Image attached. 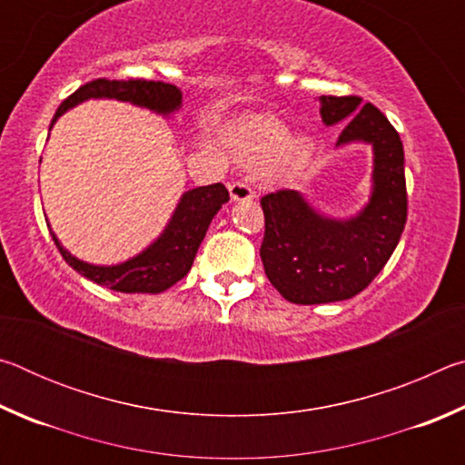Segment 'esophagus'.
I'll return each mask as SVG.
<instances>
[{
	"mask_svg": "<svg viewBox=\"0 0 465 465\" xmlns=\"http://www.w3.org/2000/svg\"><path fill=\"white\" fill-rule=\"evenodd\" d=\"M230 196L232 201H252L256 194L250 188V184L242 183V180H235V183L230 184Z\"/></svg>",
	"mask_w": 465,
	"mask_h": 465,
	"instance_id": "1",
	"label": "esophagus"
}]
</instances>
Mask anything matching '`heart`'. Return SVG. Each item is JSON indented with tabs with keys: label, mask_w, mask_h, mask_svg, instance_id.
Returning a JSON list of instances; mask_svg holds the SVG:
<instances>
[{
	"label": "heart",
	"mask_w": 465,
	"mask_h": 465,
	"mask_svg": "<svg viewBox=\"0 0 465 465\" xmlns=\"http://www.w3.org/2000/svg\"><path fill=\"white\" fill-rule=\"evenodd\" d=\"M312 153V143L305 137H289L285 124L274 119L250 123L238 139V155L250 166L271 162L272 172L289 174L302 168Z\"/></svg>",
	"instance_id": "b5f03b06"
}]
</instances>
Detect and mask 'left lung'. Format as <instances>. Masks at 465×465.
Segmentation results:
<instances>
[{
	"label": "left lung",
	"instance_id": "left-lung-1",
	"mask_svg": "<svg viewBox=\"0 0 465 465\" xmlns=\"http://www.w3.org/2000/svg\"><path fill=\"white\" fill-rule=\"evenodd\" d=\"M320 114L328 127L347 121L336 145H373V191L365 209L342 222L320 215L289 188L261 199L264 272L287 302L299 305L361 293L390 261L408 213L404 147L381 110L361 106L359 96H322Z\"/></svg>",
	"mask_w": 465,
	"mask_h": 465
}]
</instances>
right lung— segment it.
Here are the masks:
<instances>
[{"label": "right lung", "instance_id": "right-lung-1", "mask_svg": "<svg viewBox=\"0 0 465 465\" xmlns=\"http://www.w3.org/2000/svg\"><path fill=\"white\" fill-rule=\"evenodd\" d=\"M90 98H114L131 102V104L149 108L160 114L174 113L183 104V92L172 84L133 80V77L131 80L98 77V80L84 84L72 96L63 100L53 116V123L65 110ZM227 201H230V193H227V188L222 183L199 186L184 193L160 238L141 252V254L114 266H96L84 262L61 246L57 235L53 232L51 235L61 256L65 258V262L80 272L82 277L108 289L121 291V293H162V291L170 289L180 279H184L186 272L191 271L196 250H199L204 233L209 230L211 219L217 215V211Z\"/></svg>", "mask_w": 465, "mask_h": 465}]
</instances>
